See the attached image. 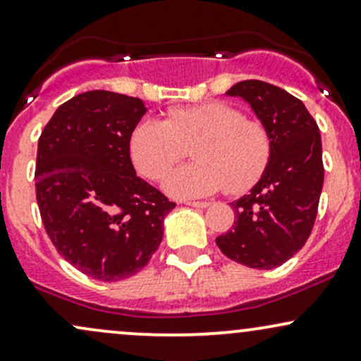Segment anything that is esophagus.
<instances>
[{"mask_svg":"<svg viewBox=\"0 0 361 361\" xmlns=\"http://www.w3.org/2000/svg\"><path fill=\"white\" fill-rule=\"evenodd\" d=\"M185 204H188V207H195V208H208V207H210V203H208V201H185Z\"/></svg>","mask_w":361,"mask_h":361,"instance_id":"obj_1","label":"esophagus"}]
</instances>
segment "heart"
I'll return each instance as SVG.
<instances>
[{
  "label": "heart",
  "instance_id": "obj_1",
  "mask_svg": "<svg viewBox=\"0 0 361 361\" xmlns=\"http://www.w3.org/2000/svg\"><path fill=\"white\" fill-rule=\"evenodd\" d=\"M192 144L195 164L177 166L164 179L172 197H204L222 188L243 195L262 179L274 149L265 123L224 102L172 108L169 120H142L130 134L129 149L139 173L157 180Z\"/></svg>",
  "mask_w": 361,
  "mask_h": 361
}]
</instances>
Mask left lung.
<instances>
[{
    "label": "left lung",
    "instance_id": "obj_1",
    "mask_svg": "<svg viewBox=\"0 0 361 361\" xmlns=\"http://www.w3.org/2000/svg\"><path fill=\"white\" fill-rule=\"evenodd\" d=\"M226 94L250 104L272 134L274 149L250 195L231 203L234 226L215 243L227 258L270 270L293 258L312 234L324 185L319 126L303 102L263 80H243Z\"/></svg>",
    "mask_w": 361,
    "mask_h": 361
}]
</instances>
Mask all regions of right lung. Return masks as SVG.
<instances>
[{"label": "right lung", "mask_w": 361, "mask_h": 361, "mask_svg": "<svg viewBox=\"0 0 361 361\" xmlns=\"http://www.w3.org/2000/svg\"><path fill=\"white\" fill-rule=\"evenodd\" d=\"M145 103L87 91L58 106L37 142L36 197L56 251L80 272L117 282L148 265L176 208L135 176L130 134Z\"/></svg>", "instance_id": "1"}]
</instances>
